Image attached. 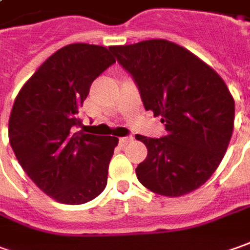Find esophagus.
I'll return each mask as SVG.
<instances>
[{"label":"esophagus","mask_w":250,"mask_h":250,"mask_svg":"<svg viewBox=\"0 0 250 250\" xmlns=\"http://www.w3.org/2000/svg\"><path fill=\"white\" fill-rule=\"evenodd\" d=\"M129 142H132V137L130 136H125L120 139V143H121V145H128Z\"/></svg>","instance_id":"obj_1"}]
</instances>
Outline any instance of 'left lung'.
Listing matches in <instances>:
<instances>
[{
    "label": "left lung",
    "mask_w": 250,
    "mask_h": 250,
    "mask_svg": "<svg viewBox=\"0 0 250 250\" xmlns=\"http://www.w3.org/2000/svg\"><path fill=\"white\" fill-rule=\"evenodd\" d=\"M108 49L167 130L158 139L136 135L148 151L136 168L139 182L165 197L197 190L222 162L232 135L235 105L227 85L194 53L167 40Z\"/></svg>",
    "instance_id": "left-lung-1"
}]
</instances>
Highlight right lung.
<instances>
[{
  "mask_svg": "<svg viewBox=\"0 0 250 250\" xmlns=\"http://www.w3.org/2000/svg\"><path fill=\"white\" fill-rule=\"evenodd\" d=\"M114 63L104 46L67 45L43 62L15 99L12 150L28 177L58 202L81 205L105 188L118 137L75 128L92 82Z\"/></svg>",
  "mask_w": 250,
  "mask_h": 250,
  "instance_id": "obj_1",
  "label": "right lung"
}]
</instances>
